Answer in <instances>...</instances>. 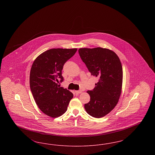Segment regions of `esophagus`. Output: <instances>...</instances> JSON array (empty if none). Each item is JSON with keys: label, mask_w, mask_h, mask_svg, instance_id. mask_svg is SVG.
I'll use <instances>...</instances> for the list:
<instances>
[{"label": "esophagus", "mask_w": 155, "mask_h": 155, "mask_svg": "<svg viewBox=\"0 0 155 155\" xmlns=\"http://www.w3.org/2000/svg\"><path fill=\"white\" fill-rule=\"evenodd\" d=\"M75 94H76L78 95V94H80L82 93V91H81V90H79V91H75Z\"/></svg>", "instance_id": "obj_1"}]
</instances>
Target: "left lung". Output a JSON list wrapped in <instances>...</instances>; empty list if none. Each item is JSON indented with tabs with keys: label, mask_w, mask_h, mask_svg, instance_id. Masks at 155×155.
<instances>
[{
	"label": "left lung",
	"mask_w": 155,
	"mask_h": 155,
	"mask_svg": "<svg viewBox=\"0 0 155 155\" xmlns=\"http://www.w3.org/2000/svg\"><path fill=\"white\" fill-rule=\"evenodd\" d=\"M78 52L91 75L99 80L95 88L87 91L90 101L85 104V109L94 117H102L115 107L121 95V63L115 52L106 48H84Z\"/></svg>",
	"instance_id": "1"
}]
</instances>
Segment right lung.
I'll return each mask as SVG.
<instances>
[{
  "label": "right lung",
  "instance_id": "right-lung-1",
  "mask_svg": "<svg viewBox=\"0 0 155 155\" xmlns=\"http://www.w3.org/2000/svg\"><path fill=\"white\" fill-rule=\"evenodd\" d=\"M77 48L51 49L43 52L34 61L30 75V89L39 109L46 115L56 118L63 114L73 94L60 87L63 81L61 70Z\"/></svg>",
  "mask_w": 155,
  "mask_h": 155
}]
</instances>
